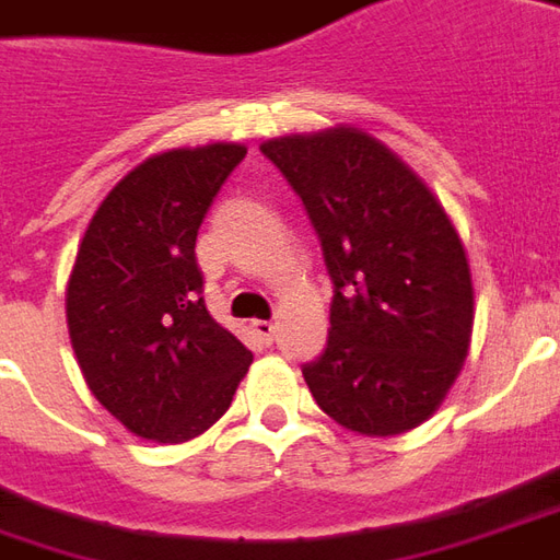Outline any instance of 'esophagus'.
Segmentation results:
<instances>
[{"mask_svg": "<svg viewBox=\"0 0 560 560\" xmlns=\"http://www.w3.org/2000/svg\"><path fill=\"white\" fill-rule=\"evenodd\" d=\"M253 331H256L261 345H273V338H277V326L271 319H253Z\"/></svg>", "mask_w": 560, "mask_h": 560, "instance_id": "34e87169", "label": "esophagus"}]
</instances>
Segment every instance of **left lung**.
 Here are the masks:
<instances>
[{
  "label": "left lung",
  "instance_id": "left-lung-1",
  "mask_svg": "<svg viewBox=\"0 0 560 560\" xmlns=\"http://www.w3.org/2000/svg\"><path fill=\"white\" fill-rule=\"evenodd\" d=\"M317 231L329 268V341L302 375L345 430L420 427L460 375L472 273L460 234L415 170L357 127L261 142Z\"/></svg>",
  "mask_w": 560,
  "mask_h": 560
}]
</instances>
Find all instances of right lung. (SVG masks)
Wrapping results in <instances>:
<instances>
[{
	"label": "right lung",
	"mask_w": 560,
	"mask_h": 560,
	"mask_svg": "<svg viewBox=\"0 0 560 560\" xmlns=\"http://www.w3.org/2000/svg\"><path fill=\"white\" fill-rule=\"evenodd\" d=\"M237 142L142 161L96 207L69 273L67 323L94 399L140 439L179 445L229 411L253 353L203 304L195 241Z\"/></svg>",
	"instance_id": "right-lung-1"
}]
</instances>
